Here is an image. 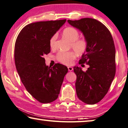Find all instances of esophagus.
<instances>
[{
    "label": "esophagus",
    "mask_w": 128,
    "mask_h": 128,
    "mask_svg": "<svg viewBox=\"0 0 128 128\" xmlns=\"http://www.w3.org/2000/svg\"><path fill=\"white\" fill-rule=\"evenodd\" d=\"M68 71H70V72H71V71H72V70H73V68L72 67V66H68Z\"/></svg>",
    "instance_id": "obj_1"
}]
</instances>
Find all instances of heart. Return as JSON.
Returning a JSON list of instances; mask_svg holds the SVG:
<instances>
[{
  "label": "heart",
  "instance_id": "1",
  "mask_svg": "<svg viewBox=\"0 0 128 128\" xmlns=\"http://www.w3.org/2000/svg\"><path fill=\"white\" fill-rule=\"evenodd\" d=\"M63 36L70 42V46L78 55H82L86 50L88 42L84 38H78L79 33L75 28L72 27L66 28L63 31ZM56 34H54L50 40V46L51 48L55 47ZM76 58V54L73 51L61 52L57 55L58 60L62 64H70Z\"/></svg>",
  "mask_w": 128,
  "mask_h": 128
}]
</instances>
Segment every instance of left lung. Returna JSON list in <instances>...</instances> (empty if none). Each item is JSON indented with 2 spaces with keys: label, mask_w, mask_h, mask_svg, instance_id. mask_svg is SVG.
<instances>
[{
  "label": "left lung",
  "mask_w": 128,
  "mask_h": 128,
  "mask_svg": "<svg viewBox=\"0 0 128 128\" xmlns=\"http://www.w3.org/2000/svg\"><path fill=\"white\" fill-rule=\"evenodd\" d=\"M68 22L81 31L88 42L79 64L86 63L90 67L86 72L78 66L73 68L77 76V95L86 104H96L106 95L116 74L113 38L106 26L95 19L85 18Z\"/></svg>",
  "instance_id": "obj_1"
}]
</instances>
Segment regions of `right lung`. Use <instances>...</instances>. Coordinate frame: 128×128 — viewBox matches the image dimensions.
<instances>
[{
    "mask_svg": "<svg viewBox=\"0 0 128 128\" xmlns=\"http://www.w3.org/2000/svg\"><path fill=\"white\" fill-rule=\"evenodd\" d=\"M66 20L41 21L25 26L16 38L15 64L21 80L28 92L42 103H48L58 97L66 66L56 64L46 66L44 56L50 52V40Z\"/></svg>",
    "mask_w": 128,
    "mask_h": 128,
    "instance_id": "obj_1",
    "label": "right lung"
}]
</instances>
